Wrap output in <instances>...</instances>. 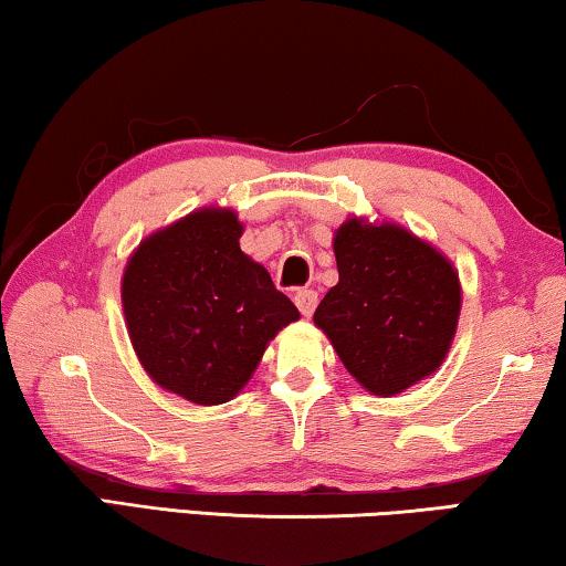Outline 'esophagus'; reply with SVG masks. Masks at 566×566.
Returning a JSON list of instances; mask_svg holds the SVG:
<instances>
[{
    "instance_id": "obj_1",
    "label": "esophagus",
    "mask_w": 566,
    "mask_h": 566,
    "mask_svg": "<svg viewBox=\"0 0 566 566\" xmlns=\"http://www.w3.org/2000/svg\"><path fill=\"white\" fill-rule=\"evenodd\" d=\"M294 305H297V310L302 312V315L310 317L312 312H315V307H317V292L297 290V292H294Z\"/></svg>"
}]
</instances>
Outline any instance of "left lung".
I'll list each match as a JSON object with an SVG mask.
<instances>
[{"instance_id": "obj_1", "label": "left lung", "mask_w": 566, "mask_h": 566, "mask_svg": "<svg viewBox=\"0 0 566 566\" xmlns=\"http://www.w3.org/2000/svg\"><path fill=\"white\" fill-rule=\"evenodd\" d=\"M337 280L315 310L348 374L376 396L434 374L458 331L452 261L396 223L348 218L335 231Z\"/></svg>"}]
</instances>
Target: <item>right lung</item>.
<instances>
[{
	"label": "right lung",
	"mask_w": 566,
	"mask_h": 566,
	"mask_svg": "<svg viewBox=\"0 0 566 566\" xmlns=\"http://www.w3.org/2000/svg\"><path fill=\"white\" fill-rule=\"evenodd\" d=\"M229 208H200L159 229L126 261V331L151 381L200 407L233 399L269 340L294 319L292 300L239 247Z\"/></svg>",
	"instance_id": "obj_1"
}]
</instances>
